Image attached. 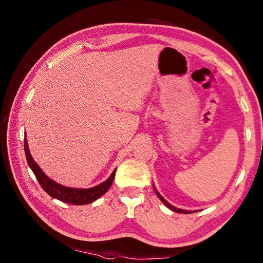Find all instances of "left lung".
I'll list each match as a JSON object with an SVG mask.
<instances>
[{"label": "left lung", "mask_w": 263, "mask_h": 263, "mask_svg": "<svg viewBox=\"0 0 263 263\" xmlns=\"http://www.w3.org/2000/svg\"><path fill=\"white\" fill-rule=\"evenodd\" d=\"M156 193H157L158 198H159L161 201H163V202H164V203H165L167 206H168L170 209H172L173 211H175V212H181V214H189V212H190V211H187V210H182V209H177V208H175V206H173L172 204H170L168 202H167V201H166V200H165L163 197H161V195H160V194H159L157 191H156Z\"/></svg>", "instance_id": "left-lung-1"}]
</instances>
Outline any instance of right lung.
<instances>
[{"label":"right lung","mask_w":263,"mask_h":263,"mask_svg":"<svg viewBox=\"0 0 263 263\" xmlns=\"http://www.w3.org/2000/svg\"><path fill=\"white\" fill-rule=\"evenodd\" d=\"M24 144H25V154H26L27 163L29 165L31 171L33 172V174H35L37 181L39 182V184H41V186L43 187L44 191L51 195L52 198L63 201V202L76 204V205L91 203L95 200H97L98 198L102 197L104 193L107 192V190L110 187L111 183L114 181L116 170L111 173V175L108 177V180H106L104 183L90 189H73V187H66V186L61 185V184H58L57 182L51 180L48 176H46V174L42 171L41 167L35 163V160H33L31 157L29 149H28L26 138H25Z\"/></svg>","instance_id":"obj_1"}]
</instances>
